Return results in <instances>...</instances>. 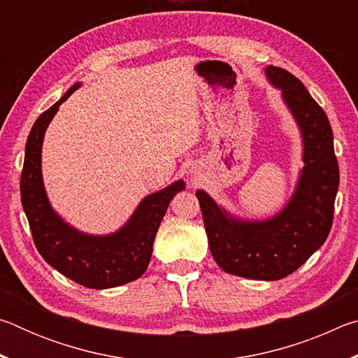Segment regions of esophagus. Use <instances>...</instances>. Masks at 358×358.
<instances>
[{
  "instance_id": "esophagus-1",
  "label": "esophagus",
  "mask_w": 358,
  "mask_h": 358,
  "mask_svg": "<svg viewBox=\"0 0 358 358\" xmlns=\"http://www.w3.org/2000/svg\"><path fill=\"white\" fill-rule=\"evenodd\" d=\"M194 173V172H192ZM194 178H196V180H199V177H197V173H194Z\"/></svg>"
}]
</instances>
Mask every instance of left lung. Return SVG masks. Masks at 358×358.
I'll list each match as a JSON object with an SVG mask.
<instances>
[{
	"label": "left lung",
	"mask_w": 358,
	"mask_h": 358,
	"mask_svg": "<svg viewBox=\"0 0 358 358\" xmlns=\"http://www.w3.org/2000/svg\"><path fill=\"white\" fill-rule=\"evenodd\" d=\"M265 76L281 90L301 134L305 166L292 197L278 215L252 221L232 216L202 189L196 196L216 264L230 275L276 281L294 273L329 237L339 169L330 121L305 85L275 66H266Z\"/></svg>",
	"instance_id": "left-lung-1"
}]
</instances>
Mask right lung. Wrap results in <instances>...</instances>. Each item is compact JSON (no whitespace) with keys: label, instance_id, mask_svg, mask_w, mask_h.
<instances>
[{"label":"right lung","instance_id":"right-lung-1","mask_svg":"<svg viewBox=\"0 0 358 358\" xmlns=\"http://www.w3.org/2000/svg\"><path fill=\"white\" fill-rule=\"evenodd\" d=\"M80 87L72 85L58 102L34 121L20 177L22 205L34 245L48 265L90 289H110L141 278L150 264L153 241L169 203L185 189L178 180L143 199L129 221L108 235L83 234L66 222L48 202L42 180V142L59 106Z\"/></svg>","mask_w":358,"mask_h":358}]
</instances>
